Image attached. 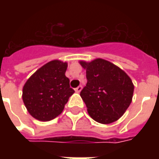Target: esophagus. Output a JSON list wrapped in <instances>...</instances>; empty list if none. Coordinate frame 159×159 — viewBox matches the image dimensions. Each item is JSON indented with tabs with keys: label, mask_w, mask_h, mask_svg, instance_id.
Returning a JSON list of instances; mask_svg holds the SVG:
<instances>
[{
	"label": "esophagus",
	"mask_w": 159,
	"mask_h": 159,
	"mask_svg": "<svg viewBox=\"0 0 159 159\" xmlns=\"http://www.w3.org/2000/svg\"><path fill=\"white\" fill-rule=\"evenodd\" d=\"M82 89H83V87L80 85V86H78L77 88L75 89V91H76V93H80V92H81V90H82Z\"/></svg>",
	"instance_id": "34e87169"
}]
</instances>
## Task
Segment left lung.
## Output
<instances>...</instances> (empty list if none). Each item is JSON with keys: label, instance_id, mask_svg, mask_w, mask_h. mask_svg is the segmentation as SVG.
Listing matches in <instances>:
<instances>
[{"label": "left lung", "instance_id": "1", "mask_svg": "<svg viewBox=\"0 0 159 159\" xmlns=\"http://www.w3.org/2000/svg\"><path fill=\"white\" fill-rule=\"evenodd\" d=\"M86 70V86L80 95L94 121L108 124L117 121L129 107L134 84L123 70L103 59L80 61Z\"/></svg>", "mask_w": 159, "mask_h": 159}]
</instances>
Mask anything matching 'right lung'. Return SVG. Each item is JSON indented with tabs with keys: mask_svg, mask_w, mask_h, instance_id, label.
I'll return each mask as SVG.
<instances>
[{
	"mask_svg": "<svg viewBox=\"0 0 159 159\" xmlns=\"http://www.w3.org/2000/svg\"><path fill=\"white\" fill-rule=\"evenodd\" d=\"M67 63L55 59L42 66L26 81L23 101L29 113L39 121H50L65 108L74 90L66 76Z\"/></svg>",
	"mask_w": 159,
	"mask_h": 159,
	"instance_id": "obj_1",
	"label": "right lung"
}]
</instances>
